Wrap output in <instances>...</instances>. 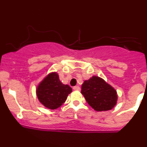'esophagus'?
Masks as SVG:
<instances>
[{
    "label": "esophagus",
    "mask_w": 147,
    "mask_h": 147,
    "mask_svg": "<svg viewBox=\"0 0 147 147\" xmlns=\"http://www.w3.org/2000/svg\"><path fill=\"white\" fill-rule=\"evenodd\" d=\"M73 90H80V87H79V86H74L73 87Z\"/></svg>",
    "instance_id": "1"
}]
</instances>
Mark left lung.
Wrapping results in <instances>:
<instances>
[{"label":"left lung","instance_id":"obj_1","mask_svg":"<svg viewBox=\"0 0 147 147\" xmlns=\"http://www.w3.org/2000/svg\"><path fill=\"white\" fill-rule=\"evenodd\" d=\"M81 92L88 104L97 111L111 110L117 103L116 90L104 79L96 76L84 82Z\"/></svg>","mask_w":147,"mask_h":147}]
</instances>
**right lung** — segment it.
<instances>
[{
  "label": "right lung",
  "mask_w": 147,
  "mask_h": 147,
  "mask_svg": "<svg viewBox=\"0 0 147 147\" xmlns=\"http://www.w3.org/2000/svg\"><path fill=\"white\" fill-rule=\"evenodd\" d=\"M71 92V88L62 84L57 73L53 72L47 76L38 85L36 95L39 102L45 107L56 109L65 102Z\"/></svg>",
  "instance_id": "add662e5"
}]
</instances>
